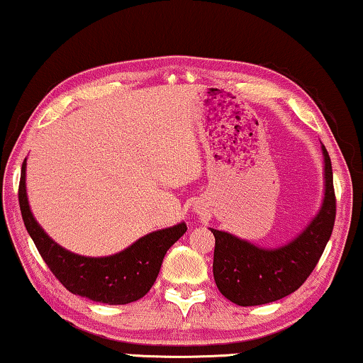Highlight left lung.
Wrapping results in <instances>:
<instances>
[{
    "instance_id": "left-lung-1",
    "label": "left lung",
    "mask_w": 363,
    "mask_h": 363,
    "mask_svg": "<svg viewBox=\"0 0 363 363\" xmlns=\"http://www.w3.org/2000/svg\"><path fill=\"white\" fill-rule=\"evenodd\" d=\"M325 198L318 214L292 242L279 248H259L232 233L211 228L216 238L213 272L216 286L240 306L281 300L302 286L320 261L336 219L333 167L326 147Z\"/></svg>"
}]
</instances>
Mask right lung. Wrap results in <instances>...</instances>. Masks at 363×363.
I'll use <instances>...</instances> for the list:
<instances>
[{"instance_id": "obj_1", "label": "right lung", "mask_w": 363, "mask_h": 363, "mask_svg": "<svg viewBox=\"0 0 363 363\" xmlns=\"http://www.w3.org/2000/svg\"><path fill=\"white\" fill-rule=\"evenodd\" d=\"M26 160L22 162L19 183L22 220L55 277L71 294L94 302L126 305L143 298L159 276L167 250L186 232L185 222L147 233L123 252L105 258L71 253L53 242L30 213L26 191Z\"/></svg>"}]
</instances>
